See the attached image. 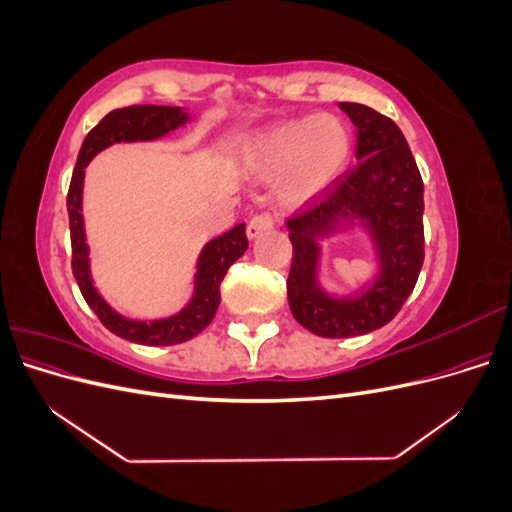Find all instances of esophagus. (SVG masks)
I'll return each mask as SVG.
<instances>
[{"instance_id": "1", "label": "esophagus", "mask_w": 512, "mask_h": 512, "mask_svg": "<svg viewBox=\"0 0 512 512\" xmlns=\"http://www.w3.org/2000/svg\"><path fill=\"white\" fill-rule=\"evenodd\" d=\"M275 226V218L273 213H256L254 218L250 220V224H247V237L250 239H256L260 237L262 232H267Z\"/></svg>"}]
</instances>
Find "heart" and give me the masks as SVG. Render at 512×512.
I'll return each instance as SVG.
<instances>
[{"instance_id":"1","label":"heart","mask_w":512,"mask_h":512,"mask_svg":"<svg viewBox=\"0 0 512 512\" xmlns=\"http://www.w3.org/2000/svg\"><path fill=\"white\" fill-rule=\"evenodd\" d=\"M352 153L346 123L329 113L284 121L254 134L241 160L260 179L280 177L286 203H305L344 173Z\"/></svg>"}]
</instances>
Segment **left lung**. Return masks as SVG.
Listing matches in <instances>:
<instances>
[{"label":"left lung","instance_id":"obj_1","mask_svg":"<svg viewBox=\"0 0 512 512\" xmlns=\"http://www.w3.org/2000/svg\"><path fill=\"white\" fill-rule=\"evenodd\" d=\"M339 108L356 126V158L361 162L352 173L335 179L320 203L288 220L290 312L307 331L329 339L365 335L389 324L414 290L425 260L423 179L404 132L391 117L365 104L339 102ZM359 214L375 228L383 275L359 300L335 302L313 282V237L342 217Z\"/></svg>","mask_w":512,"mask_h":512}]
</instances>
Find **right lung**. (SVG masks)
Returning a JSON list of instances; mask_svg holds the SVG:
<instances>
[{"instance_id":"add662e5","label":"right lung","mask_w":512,"mask_h":512,"mask_svg":"<svg viewBox=\"0 0 512 512\" xmlns=\"http://www.w3.org/2000/svg\"><path fill=\"white\" fill-rule=\"evenodd\" d=\"M188 119L179 106H156V104H134L123 106L108 113L98 126L91 130L76 160L70 190H68V215H70V243H72V273L81 288L83 299L94 309L96 316L104 327L117 337L128 339L143 346H175L196 337L207 324L213 320L220 305V286L226 271L235 260L247 250L245 224H239L226 235L213 239L205 245L198 260V277H196V294L192 303L181 314L156 320V322H134L115 314L108 307L98 290L91 284L89 262H87V245L81 215V194H83V177L85 166L104 147L121 143V141H153L175 130Z\"/></svg>"}]
</instances>
